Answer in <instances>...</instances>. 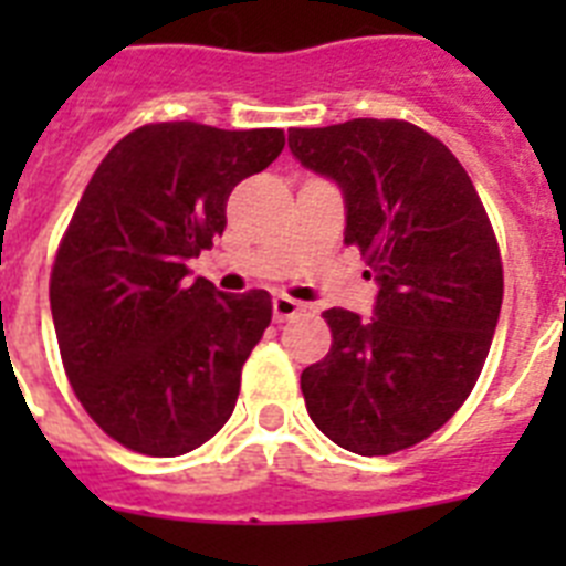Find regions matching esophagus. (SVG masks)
Listing matches in <instances>:
<instances>
[{"label":"esophagus","instance_id":"34e87169","mask_svg":"<svg viewBox=\"0 0 566 566\" xmlns=\"http://www.w3.org/2000/svg\"><path fill=\"white\" fill-rule=\"evenodd\" d=\"M305 311V305L296 300H291V296H284V293H275L273 296V317L275 323H284V319H293L296 314H302Z\"/></svg>","mask_w":566,"mask_h":566}]
</instances>
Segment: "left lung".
<instances>
[{
	"instance_id": "obj_1",
	"label": "left lung",
	"mask_w": 566,
	"mask_h": 566,
	"mask_svg": "<svg viewBox=\"0 0 566 566\" xmlns=\"http://www.w3.org/2000/svg\"><path fill=\"white\" fill-rule=\"evenodd\" d=\"M287 146L340 188L344 243L367 261L370 319L328 308L332 349L302 370L311 420L337 447L390 455L464 405L502 308L491 220L458 158L405 119L291 128Z\"/></svg>"
}]
</instances>
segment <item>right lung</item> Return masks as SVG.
Masks as SVG:
<instances>
[{
  "mask_svg": "<svg viewBox=\"0 0 566 566\" xmlns=\"http://www.w3.org/2000/svg\"><path fill=\"white\" fill-rule=\"evenodd\" d=\"M282 149V128L153 123L123 137L84 188L49 305L78 402L126 449L185 455L234 411L273 302L190 282L188 261L222 234L234 185Z\"/></svg>",
  "mask_w": 566,
  "mask_h": 566,
  "instance_id": "right-lung-1",
  "label": "right lung"
}]
</instances>
